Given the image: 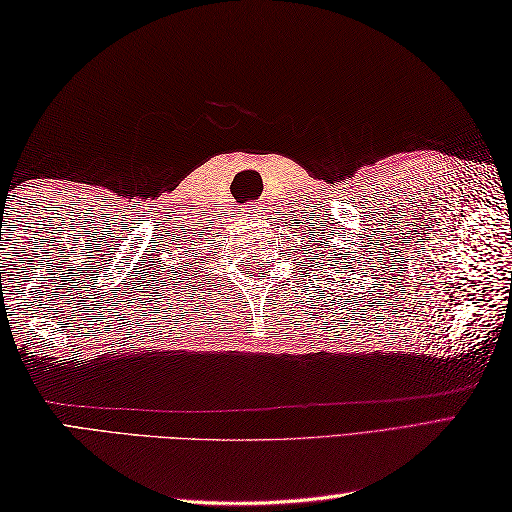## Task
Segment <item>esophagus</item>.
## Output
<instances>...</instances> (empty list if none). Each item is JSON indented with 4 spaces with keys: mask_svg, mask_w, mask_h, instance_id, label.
<instances>
[{
    "mask_svg": "<svg viewBox=\"0 0 512 512\" xmlns=\"http://www.w3.org/2000/svg\"><path fill=\"white\" fill-rule=\"evenodd\" d=\"M244 215L248 217V220H255V217L262 215V206H259L257 202H248L244 206Z\"/></svg>",
    "mask_w": 512,
    "mask_h": 512,
    "instance_id": "1",
    "label": "esophagus"
}]
</instances>
